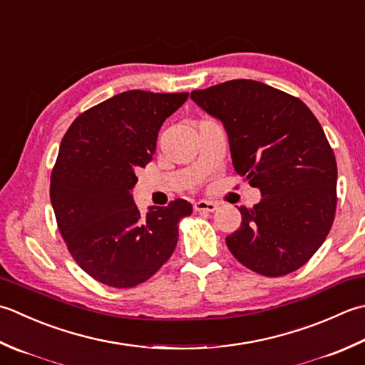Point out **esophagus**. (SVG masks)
I'll use <instances>...</instances> for the list:
<instances>
[{"mask_svg":"<svg viewBox=\"0 0 365 365\" xmlns=\"http://www.w3.org/2000/svg\"><path fill=\"white\" fill-rule=\"evenodd\" d=\"M217 209H218V204L212 201H197L195 204L196 212H215Z\"/></svg>","mask_w":365,"mask_h":365,"instance_id":"esophagus-1","label":"esophagus"}]
</instances>
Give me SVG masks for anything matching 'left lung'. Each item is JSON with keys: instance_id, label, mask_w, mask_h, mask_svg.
I'll return each mask as SVG.
<instances>
[{"instance_id": "1", "label": "left lung", "mask_w": 365, "mask_h": 365, "mask_svg": "<svg viewBox=\"0 0 365 365\" xmlns=\"http://www.w3.org/2000/svg\"><path fill=\"white\" fill-rule=\"evenodd\" d=\"M191 99L221 120L235 173L262 195L239 209L227 248L256 274L294 272L323 245L337 207V163L319 121L299 98L247 78L195 90Z\"/></svg>"}]
</instances>
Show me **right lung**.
<instances>
[{"instance_id": "1", "label": "right lung", "mask_w": 365, "mask_h": 365, "mask_svg": "<svg viewBox=\"0 0 365 365\" xmlns=\"http://www.w3.org/2000/svg\"><path fill=\"white\" fill-rule=\"evenodd\" d=\"M188 93L123 91L69 126L50 177V201L71 256L112 288L147 282L173 256L178 221L192 205L175 199L142 215L131 190L152 161L158 131Z\"/></svg>"}]
</instances>
